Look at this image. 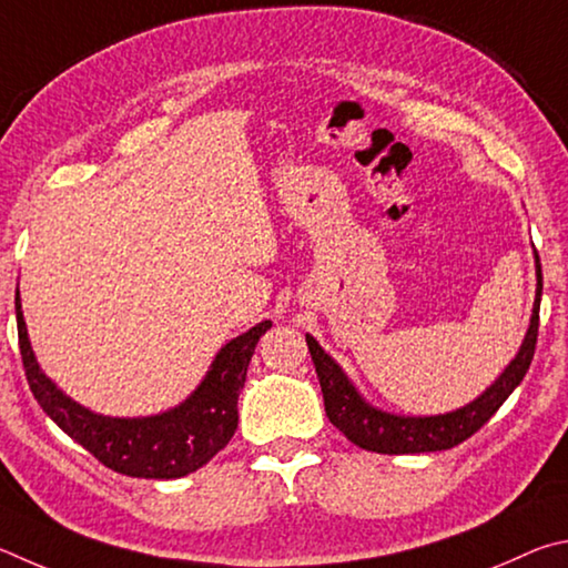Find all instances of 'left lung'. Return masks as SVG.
Wrapping results in <instances>:
<instances>
[{
    "label": "left lung",
    "instance_id": "1",
    "mask_svg": "<svg viewBox=\"0 0 568 568\" xmlns=\"http://www.w3.org/2000/svg\"><path fill=\"white\" fill-rule=\"evenodd\" d=\"M541 262L536 254V302L531 312L529 332L516 359L506 366L504 374L486 389L479 399L462 406V409L439 416H396L362 399L354 384L346 379L342 366L326 354L314 336L306 334V346L312 352V362L320 376L324 409L329 422L352 444L376 454H422L444 452L462 444L476 434L481 426L499 412V406L509 399V394L521 384L529 372V364L536 352V336H539V306H541Z\"/></svg>",
    "mask_w": 568,
    "mask_h": 568
}]
</instances>
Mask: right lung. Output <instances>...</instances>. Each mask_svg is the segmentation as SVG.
I'll return each instance as SVG.
<instances>
[{
	"label": "right lung",
	"instance_id": "add662e5",
	"mask_svg": "<svg viewBox=\"0 0 568 568\" xmlns=\"http://www.w3.org/2000/svg\"><path fill=\"white\" fill-rule=\"evenodd\" d=\"M14 310L19 352L37 404L59 429L94 454V459L102 462L106 469L136 479H179L212 462L214 454L224 449L236 432V402L239 392L244 389L256 342L266 329H272V322H262L224 344L209 366L204 382L174 409L142 419H116V416L89 412L57 389V384L44 376L34 359L19 290Z\"/></svg>",
	"mask_w": 568,
	"mask_h": 568
}]
</instances>
